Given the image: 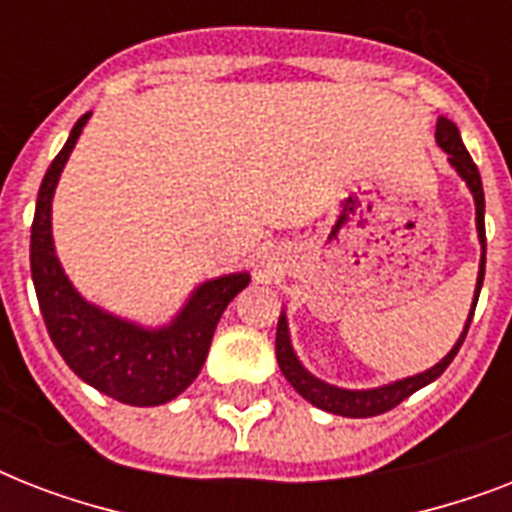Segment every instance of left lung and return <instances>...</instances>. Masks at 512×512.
<instances>
[{"label":"left lung","instance_id":"8db88e82","mask_svg":"<svg viewBox=\"0 0 512 512\" xmlns=\"http://www.w3.org/2000/svg\"><path fill=\"white\" fill-rule=\"evenodd\" d=\"M436 140L438 146L444 148L446 154H449V162L460 177L468 183L470 193H473V199H476V225H478V239H481V271H478V284H476V300H473V308H470V319L465 324V332L457 340L449 353H446L441 361H438L433 369L422 374H414V377H406V380L390 382V385H382V388H372V390H345V388H335V385H327V382L316 380L311 372H305L303 364L297 361L295 350L289 345V329H287V319H284V313L279 316V327H276V358H279V366L284 377L292 382V388L305 398V401H311L313 406H319L324 412L332 414H342V417H377V414L390 412L393 406H398L404 398H409L412 393H417L420 388H425L428 382H433L436 377L444 374V369L454 361L457 356V350L465 342V335H468L470 321H473V313H476V303L478 295H481V284H484V268H486V228H484V185H481V175H478L476 162L470 159L468 148L462 143L460 130H457V124L449 122V119H438L436 124Z\"/></svg>","mask_w":512,"mask_h":512}]
</instances>
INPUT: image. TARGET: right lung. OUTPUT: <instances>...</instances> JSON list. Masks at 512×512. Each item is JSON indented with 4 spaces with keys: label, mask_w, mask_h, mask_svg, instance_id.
Listing matches in <instances>:
<instances>
[{
    "label": "right lung",
    "mask_w": 512,
    "mask_h": 512,
    "mask_svg": "<svg viewBox=\"0 0 512 512\" xmlns=\"http://www.w3.org/2000/svg\"><path fill=\"white\" fill-rule=\"evenodd\" d=\"M92 114V111H90ZM74 124L66 146L44 175L31 225V279L50 340L84 382L132 406H159L180 396L201 372L215 327L233 297L249 284V273H231L201 284L180 316L164 329H140L79 297L52 247V193L90 119Z\"/></svg>",
    "instance_id": "right-lung-1"
}]
</instances>
